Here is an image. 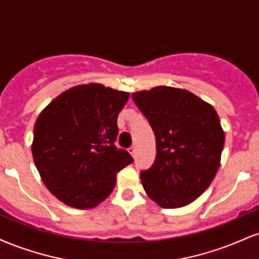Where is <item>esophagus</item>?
Wrapping results in <instances>:
<instances>
[{
    "instance_id": "1",
    "label": "esophagus",
    "mask_w": 259,
    "mask_h": 259,
    "mask_svg": "<svg viewBox=\"0 0 259 259\" xmlns=\"http://www.w3.org/2000/svg\"><path fill=\"white\" fill-rule=\"evenodd\" d=\"M129 153L132 154L133 157H135L136 156V148H135V146H132L129 148Z\"/></svg>"
}]
</instances>
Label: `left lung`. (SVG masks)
I'll return each mask as SVG.
<instances>
[{
	"mask_svg": "<svg viewBox=\"0 0 259 259\" xmlns=\"http://www.w3.org/2000/svg\"><path fill=\"white\" fill-rule=\"evenodd\" d=\"M132 97L156 136V159L140 175L145 191L163 208L187 206L221 165L225 136L218 113L185 89L157 86Z\"/></svg>",
	"mask_w": 259,
	"mask_h": 259,
	"instance_id": "obj_1",
	"label": "left lung"
}]
</instances>
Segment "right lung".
Returning <instances> with one entry per match:
<instances>
[{
  "mask_svg": "<svg viewBox=\"0 0 259 259\" xmlns=\"http://www.w3.org/2000/svg\"><path fill=\"white\" fill-rule=\"evenodd\" d=\"M127 100V92L90 82L62 92L38 114L32 158L45 186L67 206L96 207L113 191L118 171L133 163L114 146Z\"/></svg>",
  "mask_w": 259,
  "mask_h": 259,
  "instance_id": "1",
  "label": "right lung"
}]
</instances>
